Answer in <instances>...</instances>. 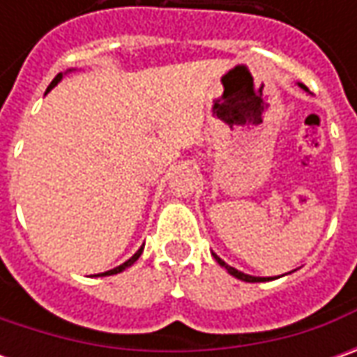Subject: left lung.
Listing matches in <instances>:
<instances>
[{
    "instance_id": "obj_1",
    "label": "left lung",
    "mask_w": 357,
    "mask_h": 357,
    "mask_svg": "<svg viewBox=\"0 0 357 357\" xmlns=\"http://www.w3.org/2000/svg\"><path fill=\"white\" fill-rule=\"evenodd\" d=\"M300 87H302V89H306L304 85H300ZM214 260H216V262H218L220 266L227 268L228 274H232V276H234V278H238V280H244V282H266V280H270V278H256V276H250V274H244V272H238L236 268L228 266L227 262H225V260H220V258H218L216 254H214Z\"/></svg>"
}]
</instances>
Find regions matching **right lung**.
I'll return each mask as SVG.
<instances>
[{
  "mask_svg": "<svg viewBox=\"0 0 357 357\" xmlns=\"http://www.w3.org/2000/svg\"><path fill=\"white\" fill-rule=\"evenodd\" d=\"M59 81H61V73H59V75L55 77V79H53V81H51V85H49V89H47V91L53 89V87H55V85H57V83H59ZM141 254H143V246H141V248H139V250H137V252L132 254V256H130V258H129V260H127V262H123V264H121V266L113 268V270H107V272H103V274H97V276H111V274H119V272H123V270H125V268H129L130 264H135V262H137V260H139V256H141Z\"/></svg>",
  "mask_w": 357,
  "mask_h": 357,
  "instance_id": "right-lung-1",
  "label": "right lung"
}]
</instances>
